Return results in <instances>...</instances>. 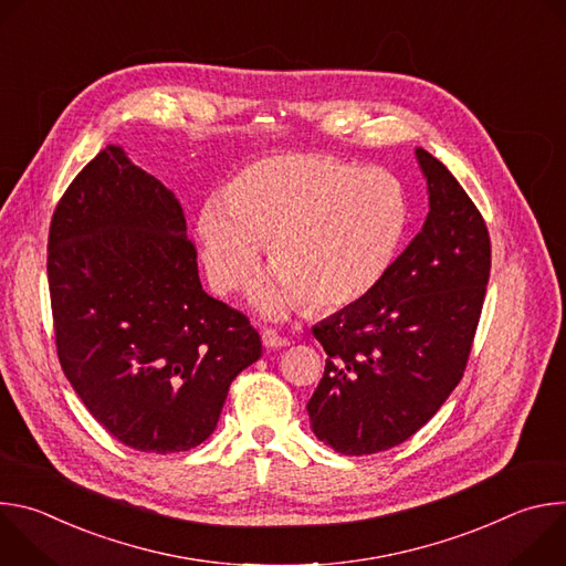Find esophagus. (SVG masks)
Here are the masks:
<instances>
[{"mask_svg": "<svg viewBox=\"0 0 566 566\" xmlns=\"http://www.w3.org/2000/svg\"><path fill=\"white\" fill-rule=\"evenodd\" d=\"M262 343H264L266 347H271V349H280V347L291 345V340L284 338L282 334H277L275 329H264V332H262Z\"/></svg>", "mask_w": 566, "mask_h": 566, "instance_id": "1", "label": "esophagus"}]
</instances>
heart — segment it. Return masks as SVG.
Instances as JSON below:
<instances>
[{
  "mask_svg": "<svg viewBox=\"0 0 566 566\" xmlns=\"http://www.w3.org/2000/svg\"><path fill=\"white\" fill-rule=\"evenodd\" d=\"M408 217L406 188L382 168L363 170L329 154L271 156L203 206L201 258L212 289L228 293L271 244L275 273L253 289L255 304L269 315L306 302L334 311L382 280Z\"/></svg>",
  "mask_w": 566,
  "mask_h": 566,
  "instance_id": "heart-1",
  "label": "heart"
}]
</instances>
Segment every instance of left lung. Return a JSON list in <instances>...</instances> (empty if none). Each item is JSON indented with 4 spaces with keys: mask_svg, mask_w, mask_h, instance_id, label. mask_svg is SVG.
<instances>
[{
    "mask_svg": "<svg viewBox=\"0 0 566 566\" xmlns=\"http://www.w3.org/2000/svg\"><path fill=\"white\" fill-rule=\"evenodd\" d=\"M430 212L382 280L313 327L327 352L306 412L340 454H374L419 432L459 385L491 277L486 221L430 151L417 147Z\"/></svg>",
    "mask_w": 566,
    "mask_h": 566,
    "instance_id": "8db88e82",
    "label": "left lung"
}]
</instances>
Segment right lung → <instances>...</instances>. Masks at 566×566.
I'll list each match as a JSON object with an SVG mask.
<instances>
[{"label": "right lung", "instance_id": "add662e5", "mask_svg": "<svg viewBox=\"0 0 566 566\" xmlns=\"http://www.w3.org/2000/svg\"><path fill=\"white\" fill-rule=\"evenodd\" d=\"M46 273L57 358L92 417L140 452L203 443L262 340L201 289L172 190L107 145L53 212Z\"/></svg>", "mask_w": 566, "mask_h": 566}]
</instances>
